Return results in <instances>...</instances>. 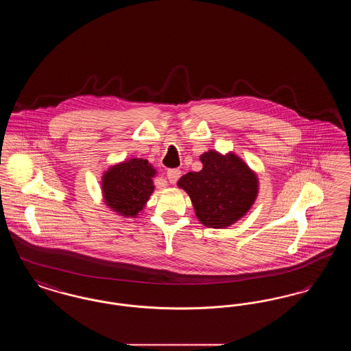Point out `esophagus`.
Returning a JSON list of instances; mask_svg holds the SVG:
<instances>
[{"mask_svg": "<svg viewBox=\"0 0 351 351\" xmlns=\"http://www.w3.org/2000/svg\"><path fill=\"white\" fill-rule=\"evenodd\" d=\"M180 173H182V171H180V169H178V168H172V169H168V182H169L171 184L176 183V182L179 180V178H180Z\"/></svg>", "mask_w": 351, "mask_h": 351, "instance_id": "esophagus-1", "label": "esophagus"}]
</instances>
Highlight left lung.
Here are the masks:
<instances>
[{
	"label": "left lung",
	"instance_id": "obj_1",
	"mask_svg": "<svg viewBox=\"0 0 351 351\" xmlns=\"http://www.w3.org/2000/svg\"><path fill=\"white\" fill-rule=\"evenodd\" d=\"M200 160L202 169L183 175L178 186L188 193L202 225L226 229L254 205L259 191L258 176L234 152L209 150Z\"/></svg>",
	"mask_w": 351,
	"mask_h": 351
}]
</instances>
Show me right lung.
<instances>
[{"label":"right lung","instance_id":"obj_1","mask_svg":"<svg viewBox=\"0 0 351 351\" xmlns=\"http://www.w3.org/2000/svg\"><path fill=\"white\" fill-rule=\"evenodd\" d=\"M155 175L156 169L142 158L110 166L101 178L104 202L118 216L136 218L155 189L152 182Z\"/></svg>","mask_w":351,"mask_h":351}]
</instances>
